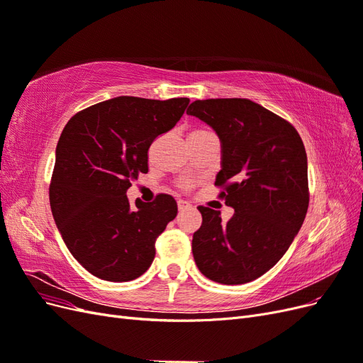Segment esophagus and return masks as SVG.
<instances>
[{"label": "esophagus", "mask_w": 363, "mask_h": 363, "mask_svg": "<svg viewBox=\"0 0 363 363\" xmlns=\"http://www.w3.org/2000/svg\"><path fill=\"white\" fill-rule=\"evenodd\" d=\"M177 206H179V211H180V212L186 211V208H191V207H192L188 201H184V200H179V201H177Z\"/></svg>", "instance_id": "34e87169"}]
</instances>
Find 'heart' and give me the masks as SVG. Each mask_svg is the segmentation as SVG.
Returning <instances> with one entry per match:
<instances>
[{"instance_id":"heart-1","label":"heart","mask_w":363,"mask_h":363,"mask_svg":"<svg viewBox=\"0 0 363 363\" xmlns=\"http://www.w3.org/2000/svg\"><path fill=\"white\" fill-rule=\"evenodd\" d=\"M189 186V183H183V188H188Z\"/></svg>"}]
</instances>
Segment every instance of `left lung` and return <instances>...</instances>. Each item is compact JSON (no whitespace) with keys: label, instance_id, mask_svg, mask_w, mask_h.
<instances>
[{"label":"left lung","instance_id":"1","mask_svg":"<svg viewBox=\"0 0 363 363\" xmlns=\"http://www.w3.org/2000/svg\"><path fill=\"white\" fill-rule=\"evenodd\" d=\"M188 115L211 125L221 140L219 196L235 208L200 206L203 223L192 238L196 267L223 284L256 280L283 257L309 207L307 156L286 119L247 98L196 100Z\"/></svg>","mask_w":363,"mask_h":363}]
</instances>
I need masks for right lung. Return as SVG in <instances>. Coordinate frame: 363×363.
I'll return each mask as SVG.
<instances>
[{
    "label": "right lung",
    "instance_id": "obj_1",
    "mask_svg": "<svg viewBox=\"0 0 363 363\" xmlns=\"http://www.w3.org/2000/svg\"><path fill=\"white\" fill-rule=\"evenodd\" d=\"M189 98L116 96L75 113L56 148L50 184L54 221L71 255L107 281L140 277L156 256V239L177 216V203L127 199L131 180L148 172V148L184 113Z\"/></svg>",
    "mask_w": 363,
    "mask_h": 363
}]
</instances>
